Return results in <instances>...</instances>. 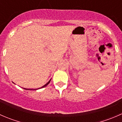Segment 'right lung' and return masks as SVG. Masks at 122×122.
<instances>
[{
	"label": "right lung",
	"mask_w": 122,
	"mask_h": 122,
	"mask_svg": "<svg viewBox=\"0 0 122 122\" xmlns=\"http://www.w3.org/2000/svg\"><path fill=\"white\" fill-rule=\"evenodd\" d=\"M50 81H51V80H50V81H48V83H46V84H45V85H44V86H42V87H41V88H43V87H45V86H47V85H48V84H49V83H50ZM24 89H25V90H32V89H27V88H24ZM38 89H39V88H38ZM35 90H36V89H35Z\"/></svg>",
	"instance_id": "right-lung-1"
}]
</instances>
